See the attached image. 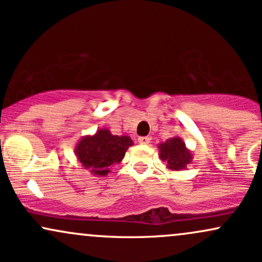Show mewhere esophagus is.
<instances>
[{
	"label": "esophagus",
	"instance_id": "34e87169",
	"mask_svg": "<svg viewBox=\"0 0 262 262\" xmlns=\"http://www.w3.org/2000/svg\"><path fill=\"white\" fill-rule=\"evenodd\" d=\"M138 141H139L140 144H144V145H145V144L150 143V138L149 137H139L138 138Z\"/></svg>",
	"mask_w": 262,
	"mask_h": 262
}]
</instances>
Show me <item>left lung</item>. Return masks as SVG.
<instances>
[{
	"label": "left lung",
	"mask_w": 262,
	"mask_h": 262,
	"mask_svg": "<svg viewBox=\"0 0 262 262\" xmlns=\"http://www.w3.org/2000/svg\"><path fill=\"white\" fill-rule=\"evenodd\" d=\"M159 156L166 164V167L172 171H182L191 164V150L187 149L185 141L180 137H173L158 145Z\"/></svg>",
	"instance_id": "1"
}]
</instances>
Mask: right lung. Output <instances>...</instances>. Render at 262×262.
<instances>
[{
    "instance_id": "1",
    "label": "right lung",
    "mask_w": 262,
    "mask_h": 262,
    "mask_svg": "<svg viewBox=\"0 0 262 262\" xmlns=\"http://www.w3.org/2000/svg\"><path fill=\"white\" fill-rule=\"evenodd\" d=\"M132 145L133 140L127 135H113L107 128H102L96 134L81 138L74 152L83 169L102 177L123 160L125 151Z\"/></svg>"
}]
</instances>
